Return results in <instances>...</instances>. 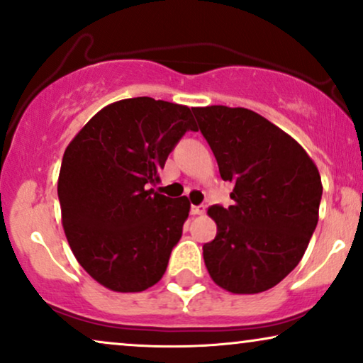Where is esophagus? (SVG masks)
Segmentation results:
<instances>
[{
	"instance_id": "obj_1",
	"label": "esophagus",
	"mask_w": 363,
	"mask_h": 363,
	"mask_svg": "<svg viewBox=\"0 0 363 363\" xmlns=\"http://www.w3.org/2000/svg\"><path fill=\"white\" fill-rule=\"evenodd\" d=\"M190 213H191V215H201V213H205V205H191Z\"/></svg>"
}]
</instances>
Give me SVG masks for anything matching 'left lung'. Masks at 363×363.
Returning a JSON list of instances; mask_svg holds the SVG:
<instances>
[{"instance_id":"obj_1","label":"left lung","mask_w":363,"mask_h":363,"mask_svg":"<svg viewBox=\"0 0 363 363\" xmlns=\"http://www.w3.org/2000/svg\"><path fill=\"white\" fill-rule=\"evenodd\" d=\"M201 135L233 183V205H213V242L203 245L211 280L232 294H260L302 260L318 222L320 173L279 126L247 108H193Z\"/></svg>"}]
</instances>
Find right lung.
Segmentation results:
<instances>
[{
	"label": "right lung",
	"instance_id": "obj_1",
	"mask_svg": "<svg viewBox=\"0 0 363 363\" xmlns=\"http://www.w3.org/2000/svg\"><path fill=\"white\" fill-rule=\"evenodd\" d=\"M188 130V106L148 96L111 103L65 150L61 222L73 255L106 289L143 291L162 279L190 201L155 191L160 170Z\"/></svg>",
	"mask_w": 363,
	"mask_h": 363
}]
</instances>
